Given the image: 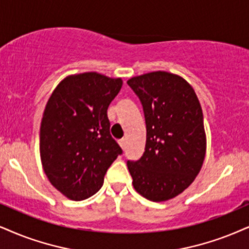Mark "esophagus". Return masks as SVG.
Returning <instances> with one entry per match:
<instances>
[{"label": "esophagus", "instance_id": "obj_1", "mask_svg": "<svg viewBox=\"0 0 249 249\" xmlns=\"http://www.w3.org/2000/svg\"><path fill=\"white\" fill-rule=\"evenodd\" d=\"M119 144H121V147L123 148V149H125V148H126V139L119 140Z\"/></svg>", "mask_w": 249, "mask_h": 249}]
</instances>
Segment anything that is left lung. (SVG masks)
Masks as SVG:
<instances>
[{"mask_svg":"<svg viewBox=\"0 0 249 249\" xmlns=\"http://www.w3.org/2000/svg\"><path fill=\"white\" fill-rule=\"evenodd\" d=\"M146 121V147L127 161L134 190L146 199H174L194 181L206 156L203 114L193 87L180 75L155 71L127 80Z\"/></svg>","mask_w":249,"mask_h":249,"instance_id":"1","label":"left lung"}]
</instances>
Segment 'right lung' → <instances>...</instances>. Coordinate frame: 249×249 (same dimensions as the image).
<instances>
[{
    "mask_svg": "<svg viewBox=\"0 0 249 249\" xmlns=\"http://www.w3.org/2000/svg\"><path fill=\"white\" fill-rule=\"evenodd\" d=\"M122 85L121 78L97 72L69 75L47 102L40 127L41 163L53 186L70 200L95 194L123 153L110 134L107 115Z\"/></svg>",
    "mask_w": 249,
    "mask_h": 249,
    "instance_id": "right-lung-1",
    "label": "right lung"
}]
</instances>
